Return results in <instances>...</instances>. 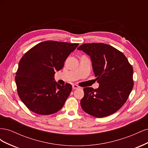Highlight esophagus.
I'll use <instances>...</instances> for the list:
<instances>
[{
    "label": "esophagus",
    "instance_id": "1",
    "mask_svg": "<svg viewBox=\"0 0 148 148\" xmlns=\"http://www.w3.org/2000/svg\"><path fill=\"white\" fill-rule=\"evenodd\" d=\"M72 88H73V89H75L79 88V86H78V85H77V84H73V85H72Z\"/></svg>",
    "mask_w": 148,
    "mask_h": 148
}]
</instances>
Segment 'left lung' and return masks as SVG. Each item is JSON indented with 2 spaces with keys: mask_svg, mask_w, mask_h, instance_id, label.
I'll return each instance as SVG.
<instances>
[{
  "mask_svg": "<svg viewBox=\"0 0 148 148\" xmlns=\"http://www.w3.org/2000/svg\"><path fill=\"white\" fill-rule=\"evenodd\" d=\"M91 57L99 87L84 88L81 106L97 118L115 113L128 99L133 87L132 65L118 49L104 43L83 44L78 47Z\"/></svg>",
  "mask_w": 148,
  "mask_h": 148,
  "instance_id": "left-lung-1",
  "label": "left lung"
}]
</instances>
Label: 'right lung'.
<instances>
[{
	"instance_id": "obj_1",
	"label": "right lung",
	"mask_w": 148,
	"mask_h": 148,
	"mask_svg": "<svg viewBox=\"0 0 148 148\" xmlns=\"http://www.w3.org/2000/svg\"><path fill=\"white\" fill-rule=\"evenodd\" d=\"M78 43L55 41L40 42L21 57L15 73L17 92L33 112L51 115L62 109L72 89L69 83L61 86L54 81L55 71L61 70Z\"/></svg>"
}]
</instances>
